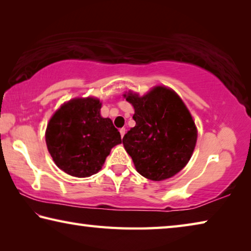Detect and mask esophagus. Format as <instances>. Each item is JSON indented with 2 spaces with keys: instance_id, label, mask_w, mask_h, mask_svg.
Here are the masks:
<instances>
[{
  "instance_id": "1",
  "label": "esophagus",
  "mask_w": 251,
  "mask_h": 251,
  "mask_svg": "<svg viewBox=\"0 0 251 251\" xmlns=\"http://www.w3.org/2000/svg\"><path fill=\"white\" fill-rule=\"evenodd\" d=\"M125 128H121L120 129V133H121V136H122V137H124V135H125Z\"/></svg>"
}]
</instances>
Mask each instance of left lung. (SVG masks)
I'll use <instances>...</instances> for the list:
<instances>
[{
  "instance_id": "1",
  "label": "left lung",
  "mask_w": 251,
  "mask_h": 251,
  "mask_svg": "<svg viewBox=\"0 0 251 251\" xmlns=\"http://www.w3.org/2000/svg\"><path fill=\"white\" fill-rule=\"evenodd\" d=\"M136 125L123 137L135 168L147 179L175 176L188 163L197 142V128L189 110L171 88L156 86L139 97L129 92Z\"/></svg>"
}]
</instances>
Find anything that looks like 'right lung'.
I'll return each instance as SVG.
<instances>
[{
	"label": "right lung",
	"mask_w": 251,
	"mask_h": 251,
	"mask_svg": "<svg viewBox=\"0 0 251 251\" xmlns=\"http://www.w3.org/2000/svg\"><path fill=\"white\" fill-rule=\"evenodd\" d=\"M101 103L94 97L74 99L61 106L46 128L48 150L63 172L74 177L99 173L121 134L109 118L100 116Z\"/></svg>",
	"instance_id": "1"
}]
</instances>
